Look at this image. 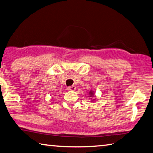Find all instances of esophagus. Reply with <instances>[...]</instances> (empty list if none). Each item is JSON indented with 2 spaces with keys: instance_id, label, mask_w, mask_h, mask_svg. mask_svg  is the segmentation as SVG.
Returning a JSON list of instances; mask_svg holds the SVG:
<instances>
[{
  "instance_id": "1",
  "label": "esophagus",
  "mask_w": 153,
  "mask_h": 153,
  "mask_svg": "<svg viewBox=\"0 0 153 153\" xmlns=\"http://www.w3.org/2000/svg\"><path fill=\"white\" fill-rule=\"evenodd\" d=\"M76 86H69V87H67V90H72V91H73V90H76Z\"/></svg>"
}]
</instances>
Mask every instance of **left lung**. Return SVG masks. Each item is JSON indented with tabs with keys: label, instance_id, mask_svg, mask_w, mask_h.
<instances>
[{
	"label": "left lung",
	"instance_id": "left-lung-1",
	"mask_svg": "<svg viewBox=\"0 0 153 153\" xmlns=\"http://www.w3.org/2000/svg\"><path fill=\"white\" fill-rule=\"evenodd\" d=\"M90 94H93V93H92V92H90Z\"/></svg>",
	"mask_w": 153,
	"mask_h": 153
}]
</instances>
